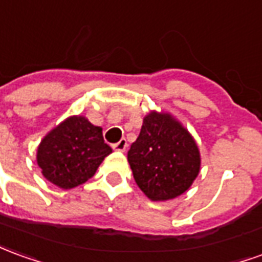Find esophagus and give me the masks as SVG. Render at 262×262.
Wrapping results in <instances>:
<instances>
[{
    "mask_svg": "<svg viewBox=\"0 0 262 262\" xmlns=\"http://www.w3.org/2000/svg\"><path fill=\"white\" fill-rule=\"evenodd\" d=\"M112 147L115 150H118V151H125L126 147H127V142H126V139H122V140H119L118 143L113 144Z\"/></svg>",
    "mask_w": 262,
    "mask_h": 262,
    "instance_id": "obj_1",
    "label": "esophagus"
}]
</instances>
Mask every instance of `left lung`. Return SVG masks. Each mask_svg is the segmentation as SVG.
Here are the masks:
<instances>
[{
	"mask_svg": "<svg viewBox=\"0 0 262 262\" xmlns=\"http://www.w3.org/2000/svg\"><path fill=\"white\" fill-rule=\"evenodd\" d=\"M135 182L153 201L183 194L200 171L199 147L170 115L151 112L127 151Z\"/></svg>",
	"mask_w": 262,
	"mask_h": 262,
	"instance_id": "1",
	"label": "left lung"
}]
</instances>
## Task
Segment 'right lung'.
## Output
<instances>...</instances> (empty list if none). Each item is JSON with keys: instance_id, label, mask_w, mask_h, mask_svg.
<instances>
[{"instance_id": "obj_1", "label": "right lung", "mask_w": 262, "mask_h": 262, "mask_svg": "<svg viewBox=\"0 0 262 262\" xmlns=\"http://www.w3.org/2000/svg\"><path fill=\"white\" fill-rule=\"evenodd\" d=\"M111 153L100 127L72 116L43 137L36 160L49 182L68 190L88 182Z\"/></svg>"}]
</instances>
